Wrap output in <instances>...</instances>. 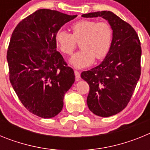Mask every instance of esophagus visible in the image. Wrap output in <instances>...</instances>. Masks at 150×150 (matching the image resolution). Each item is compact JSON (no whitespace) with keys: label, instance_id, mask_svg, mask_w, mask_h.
<instances>
[{"label":"esophagus","instance_id":"1","mask_svg":"<svg viewBox=\"0 0 150 150\" xmlns=\"http://www.w3.org/2000/svg\"><path fill=\"white\" fill-rule=\"evenodd\" d=\"M74 74H75V76H76V81H79V80H80V73L77 71H74Z\"/></svg>","mask_w":150,"mask_h":150}]
</instances>
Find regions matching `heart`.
<instances>
[{
  "instance_id": "1",
  "label": "heart",
  "mask_w": 150,
  "mask_h": 150,
  "mask_svg": "<svg viewBox=\"0 0 150 150\" xmlns=\"http://www.w3.org/2000/svg\"><path fill=\"white\" fill-rule=\"evenodd\" d=\"M72 34L64 29L56 31L55 40L59 50L65 55H71L76 49V42L81 40L82 50L72 55L71 65L78 69L91 65L96 57L102 59L108 54L112 40V30L107 22L83 19L71 27Z\"/></svg>"
}]
</instances>
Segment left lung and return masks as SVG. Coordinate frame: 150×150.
<instances>
[{
    "instance_id": "obj_1",
    "label": "left lung",
    "mask_w": 150,
    "mask_h": 150,
    "mask_svg": "<svg viewBox=\"0 0 150 150\" xmlns=\"http://www.w3.org/2000/svg\"><path fill=\"white\" fill-rule=\"evenodd\" d=\"M82 16L102 17L108 21L112 30L110 50L104 61L81 74L90 88L87 97L89 110L97 116L109 117L125 109L140 79V40L129 24L110 11L89 13Z\"/></svg>"
}]
</instances>
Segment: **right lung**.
Masks as SVG:
<instances>
[{
	"mask_svg": "<svg viewBox=\"0 0 150 150\" xmlns=\"http://www.w3.org/2000/svg\"><path fill=\"white\" fill-rule=\"evenodd\" d=\"M76 16L40 9L21 21L12 34L6 55L10 81L24 107L41 118L59 114L75 81L74 70L56 50L55 35Z\"/></svg>",
	"mask_w": 150,
	"mask_h": 150,
	"instance_id": "1",
	"label": "right lung"
}]
</instances>
